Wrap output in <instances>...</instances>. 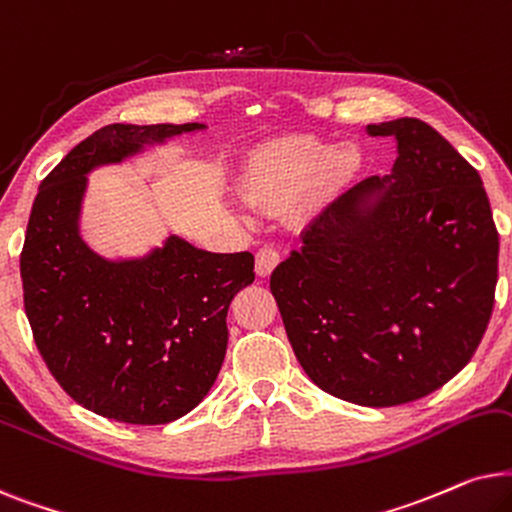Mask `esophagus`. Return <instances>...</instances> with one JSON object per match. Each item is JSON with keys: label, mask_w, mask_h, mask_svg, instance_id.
<instances>
[{"label": "esophagus", "mask_w": 512, "mask_h": 512, "mask_svg": "<svg viewBox=\"0 0 512 512\" xmlns=\"http://www.w3.org/2000/svg\"><path fill=\"white\" fill-rule=\"evenodd\" d=\"M281 262V255H278L276 248H271V245H264V248L257 250L255 255V274L257 276H269L271 271L276 269V264Z\"/></svg>", "instance_id": "34e87169"}]
</instances>
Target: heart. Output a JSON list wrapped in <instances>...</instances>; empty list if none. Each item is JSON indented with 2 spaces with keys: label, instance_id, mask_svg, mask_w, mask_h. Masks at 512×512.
Listing matches in <instances>:
<instances>
[{
  "label": "heart",
  "instance_id": "heart-1",
  "mask_svg": "<svg viewBox=\"0 0 512 512\" xmlns=\"http://www.w3.org/2000/svg\"><path fill=\"white\" fill-rule=\"evenodd\" d=\"M363 166L351 142H330L313 135L271 140L250 154L241 175V196L252 208L281 210L295 224H309L323 213Z\"/></svg>",
  "mask_w": 512,
  "mask_h": 512
}]
</instances>
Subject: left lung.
<instances>
[{"mask_svg":"<svg viewBox=\"0 0 512 512\" xmlns=\"http://www.w3.org/2000/svg\"><path fill=\"white\" fill-rule=\"evenodd\" d=\"M367 133L398 142L391 175L330 203L269 285L313 384L391 407L438 391L473 358L494 309L499 231L478 170L426 121Z\"/></svg>","mask_w":512,"mask_h":512,"instance_id":"8db88e82","label":"left lung"}]
</instances>
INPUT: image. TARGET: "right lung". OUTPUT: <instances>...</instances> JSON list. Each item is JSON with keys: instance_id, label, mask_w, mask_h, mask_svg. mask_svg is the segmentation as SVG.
Masks as SVG:
<instances>
[{"instance_id": "1", "label": "right lung", "mask_w": 512, "mask_h": 512, "mask_svg": "<svg viewBox=\"0 0 512 512\" xmlns=\"http://www.w3.org/2000/svg\"><path fill=\"white\" fill-rule=\"evenodd\" d=\"M206 124H109L39 185L20 278L44 363L100 417L156 426L206 398L227 353V311L255 281L250 252H208L170 234L142 257H102L81 238L88 173Z\"/></svg>"}]
</instances>
